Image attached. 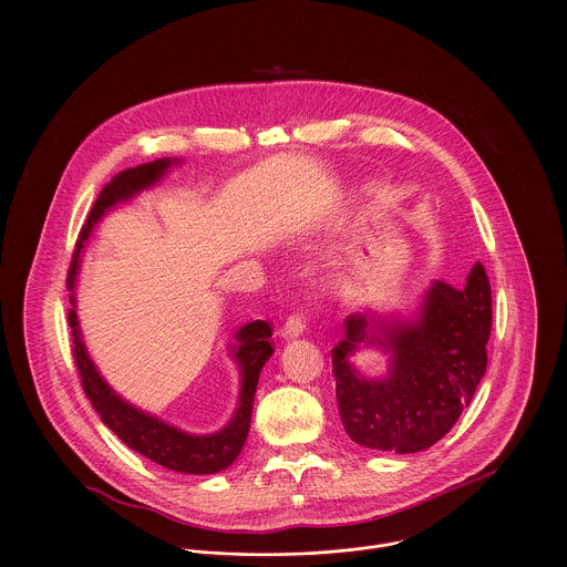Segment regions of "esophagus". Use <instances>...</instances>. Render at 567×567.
Returning <instances> with one entry per match:
<instances>
[{"label": "esophagus", "instance_id": "esophagus-1", "mask_svg": "<svg viewBox=\"0 0 567 567\" xmlns=\"http://www.w3.org/2000/svg\"><path fill=\"white\" fill-rule=\"evenodd\" d=\"M308 319H306V315H301V312H297V315H290L288 319H286V323H284V336L286 338H297V336H301L303 331H306V327H308Z\"/></svg>", "mask_w": 567, "mask_h": 567}]
</instances>
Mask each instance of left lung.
<instances>
[{
  "mask_svg": "<svg viewBox=\"0 0 567 567\" xmlns=\"http://www.w3.org/2000/svg\"><path fill=\"white\" fill-rule=\"evenodd\" d=\"M488 333L491 286L481 261L463 290L434 281L414 321L378 323L369 315H351L331 351L338 412L349 439L398 454L441 441L485 375ZM360 341L392 351L386 379L367 381L350 367L348 355Z\"/></svg>",
  "mask_w": 567,
  "mask_h": 567,
  "instance_id": "1",
  "label": "left lung"
}]
</instances>
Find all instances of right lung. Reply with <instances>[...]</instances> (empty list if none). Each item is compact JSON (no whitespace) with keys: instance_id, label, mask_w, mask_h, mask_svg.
I'll return each instance as SVG.
<instances>
[{"instance_id":"right-lung-1","label":"right lung","mask_w":567,"mask_h":567,"mask_svg":"<svg viewBox=\"0 0 567 567\" xmlns=\"http://www.w3.org/2000/svg\"><path fill=\"white\" fill-rule=\"evenodd\" d=\"M169 159H157V162L144 163L137 167H128L120 174L113 176L111 183H106L95 198L89 218L82 227L74 259L68 272V286L74 290L76 286V272H79V261H81V250L93 225L109 212L113 205L133 198L142 189L155 185L167 167L172 165ZM72 306H74V295H72ZM68 321L72 327V340H74V360L76 369L81 375L82 391L89 398L104 425H109L122 443H126L131 450L140 452L142 456L151 458L153 463L162 465L165 470L178 472V474H216L227 470L238 454L243 452L244 441L248 436L250 427V410H252V398L259 380V371L266 364V360L272 355V344L270 336L272 329L266 321H252L244 324L243 329L236 333L238 347L234 351L238 364H240V375H243V389H240V404L236 408L234 419L216 434H187L181 432L174 425L163 423L162 419L142 412L140 408L124 402L120 395L113 393V389L102 380L93 362L89 360V353L82 344L81 329H79V319L76 310H70Z\"/></svg>"}]
</instances>
